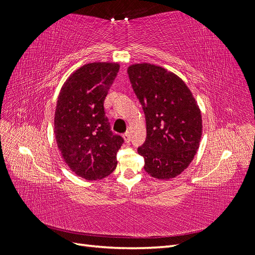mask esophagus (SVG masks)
Masks as SVG:
<instances>
[{"instance_id":"1","label":"esophagus","mask_w":255,"mask_h":255,"mask_svg":"<svg viewBox=\"0 0 255 255\" xmlns=\"http://www.w3.org/2000/svg\"><path fill=\"white\" fill-rule=\"evenodd\" d=\"M123 138H125L126 142H129V140H130V135H129V132H127L125 135H123Z\"/></svg>"}]
</instances>
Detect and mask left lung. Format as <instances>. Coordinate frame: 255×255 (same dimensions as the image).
<instances>
[{
  "mask_svg": "<svg viewBox=\"0 0 255 255\" xmlns=\"http://www.w3.org/2000/svg\"><path fill=\"white\" fill-rule=\"evenodd\" d=\"M142 106L146 139L138 148L144 170L158 180L173 179L194 159L202 136V115L185 82L167 69L148 63L128 68Z\"/></svg>",
  "mask_w": 255,
  "mask_h": 255,
  "instance_id": "8db88e82",
  "label": "left lung"
}]
</instances>
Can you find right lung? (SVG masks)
Returning a JSON list of instances; mask_svg holds the SVG:
<instances>
[{"instance_id":"1","label":"right lung","mask_w":255,"mask_h":255,"mask_svg":"<svg viewBox=\"0 0 255 255\" xmlns=\"http://www.w3.org/2000/svg\"><path fill=\"white\" fill-rule=\"evenodd\" d=\"M119 67L110 61L84 65L70 74L59 91L54 135L65 163L85 180H101L117 167L116 154L123 139L112 133L104 100Z\"/></svg>"}]
</instances>
